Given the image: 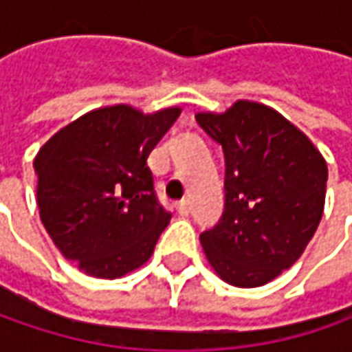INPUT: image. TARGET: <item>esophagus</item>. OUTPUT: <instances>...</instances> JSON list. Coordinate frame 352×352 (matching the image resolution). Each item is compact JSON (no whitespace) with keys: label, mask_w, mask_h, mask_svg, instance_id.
<instances>
[{"label":"esophagus","mask_w":352,"mask_h":352,"mask_svg":"<svg viewBox=\"0 0 352 352\" xmlns=\"http://www.w3.org/2000/svg\"><path fill=\"white\" fill-rule=\"evenodd\" d=\"M176 210H178V213H180L182 217H186V215H190L192 206H190V201H188V199H182V201H178V204H176Z\"/></svg>","instance_id":"1"}]
</instances>
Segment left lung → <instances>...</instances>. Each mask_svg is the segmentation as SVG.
Segmentation results:
<instances>
[{"instance_id":"8db88e82","label":"left lung","mask_w":352,"mask_h":352,"mask_svg":"<svg viewBox=\"0 0 352 352\" xmlns=\"http://www.w3.org/2000/svg\"><path fill=\"white\" fill-rule=\"evenodd\" d=\"M196 121L225 156V208L199 235L225 282L254 288L290 268L318 229L327 164L300 129L278 111L236 102L223 116Z\"/></svg>"}]
</instances>
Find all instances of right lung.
<instances>
[{"label":"right lung","mask_w":352,"mask_h":352,"mask_svg":"<svg viewBox=\"0 0 352 352\" xmlns=\"http://www.w3.org/2000/svg\"><path fill=\"white\" fill-rule=\"evenodd\" d=\"M180 116L129 105L89 111L60 129L34 158L36 204L60 252L86 274L121 278L144 264L170 213L146 158Z\"/></svg>","instance_id":"obj_1"}]
</instances>
